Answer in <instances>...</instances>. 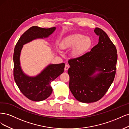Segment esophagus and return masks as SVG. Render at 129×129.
<instances>
[{
	"mask_svg": "<svg viewBox=\"0 0 129 129\" xmlns=\"http://www.w3.org/2000/svg\"><path fill=\"white\" fill-rule=\"evenodd\" d=\"M69 69V66L67 64H66L65 66V68H64L65 71H68Z\"/></svg>",
	"mask_w": 129,
	"mask_h": 129,
	"instance_id": "esophagus-1",
	"label": "esophagus"
}]
</instances>
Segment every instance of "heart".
<instances>
[{"label":"heart","mask_w":129,"mask_h":129,"mask_svg":"<svg viewBox=\"0 0 129 129\" xmlns=\"http://www.w3.org/2000/svg\"><path fill=\"white\" fill-rule=\"evenodd\" d=\"M92 44V41L90 37L81 34H73L65 37L60 42V47L63 50L73 48L72 55L77 57L88 51ZM59 51L60 52L59 50Z\"/></svg>","instance_id":"b5f03b06"}]
</instances>
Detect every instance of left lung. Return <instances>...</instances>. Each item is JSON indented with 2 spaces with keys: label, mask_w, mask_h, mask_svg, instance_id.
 <instances>
[{
  "label": "left lung",
  "mask_w": 129,
  "mask_h": 129,
  "mask_svg": "<svg viewBox=\"0 0 129 129\" xmlns=\"http://www.w3.org/2000/svg\"><path fill=\"white\" fill-rule=\"evenodd\" d=\"M99 42L82 56L70 59L69 88L78 101L92 103L101 99L113 83L117 60V50L102 29L95 28Z\"/></svg>",
  "instance_id": "obj_1"
}]
</instances>
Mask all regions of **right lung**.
Wrapping results in <instances>:
<instances>
[{"mask_svg": "<svg viewBox=\"0 0 129 129\" xmlns=\"http://www.w3.org/2000/svg\"><path fill=\"white\" fill-rule=\"evenodd\" d=\"M56 30V27L43 28L33 26L20 37L13 55L14 78L22 93L30 100L41 101L52 92L51 83L64 71L65 64H50L35 76H29L23 72L20 63V55L23 45L36 39H47Z\"/></svg>", "mask_w": 129, "mask_h": 129, "instance_id": "add662e5", "label": "right lung"}]
</instances>
